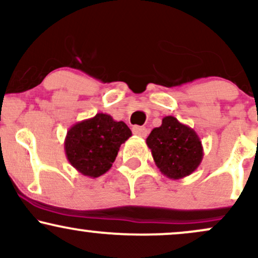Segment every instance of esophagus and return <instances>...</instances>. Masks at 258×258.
<instances>
[{"instance_id": "1", "label": "esophagus", "mask_w": 258, "mask_h": 258, "mask_svg": "<svg viewBox=\"0 0 258 258\" xmlns=\"http://www.w3.org/2000/svg\"><path fill=\"white\" fill-rule=\"evenodd\" d=\"M132 131H133V135L138 136V137H142V138H146L148 135V130L143 126H135L132 128Z\"/></svg>"}]
</instances>
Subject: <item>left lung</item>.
Returning a JSON list of instances; mask_svg holds the SVG:
<instances>
[{"mask_svg":"<svg viewBox=\"0 0 258 258\" xmlns=\"http://www.w3.org/2000/svg\"><path fill=\"white\" fill-rule=\"evenodd\" d=\"M147 146L164 176L180 179L189 176L203 161L204 149L193 128L179 122L174 116H165L147 138Z\"/></svg>","mask_w":258,"mask_h":258,"instance_id":"left-lung-1","label":"left lung"}]
</instances>
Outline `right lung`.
<instances>
[{"instance_id":"right-lung-1","label":"right lung","mask_w":258,"mask_h":258,"mask_svg":"<svg viewBox=\"0 0 258 258\" xmlns=\"http://www.w3.org/2000/svg\"><path fill=\"white\" fill-rule=\"evenodd\" d=\"M131 136L123 121L98 112L70 127L64 141L65 155L78 172L97 178L110 170L121 144Z\"/></svg>"}]
</instances>
